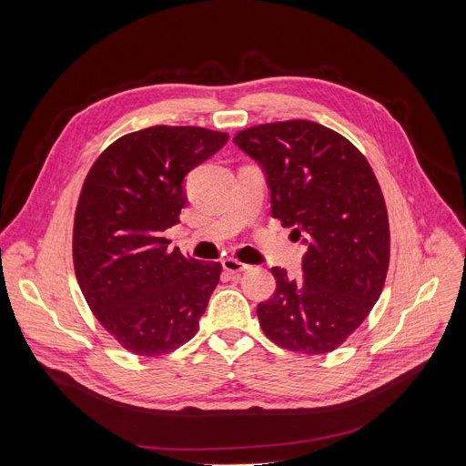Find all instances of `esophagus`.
<instances>
[{
    "label": "esophagus",
    "instance_id": "34e87169",
    "mask_svg": "<svg viewBox=\"0 0 466 466\" xmlns=\"http://www.w3.org/2000/svg\"><path fill=\"white\" fill-rule=\"evenodd\" d=\"M223 268H225V272H228L230 276H239L243 272L251 270L249 264H243V262H239L236 258H225L223 260Z\"/></svg>",
    "mask_w": 466,
    "mask_h": 466
}]
</instances>
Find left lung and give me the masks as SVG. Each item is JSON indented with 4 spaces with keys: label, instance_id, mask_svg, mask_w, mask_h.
I'll list each match as a JSON object with an SVG mask.
<instances>
[{
    "label": "left lung",
    "instance_id": "8db88e82",
    "mask_svg": "<svg viewBox=\"0 0 466 466\" xmlns=\"http://www.w3.org/2000/svg\"><path fill=\"white\" fill-rule=\"evenodd\" d=\"M234 143L264 171L272 215L308 246L302 278L272 268L276 290L257 306L274 344L334 351L369 317L389 268V218L374 171L357 147L311 120L241 130Z\"/></svg>",
    "mask_w": 466,
    "mask_h": 466
}]
</instances>
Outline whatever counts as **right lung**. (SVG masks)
<instances>
[{"label": "right lung", "instance_id": "obj_1", "mask_svg": "<svg viewBox=\"0 0 466 466\" xmlns=\"http://www.w3.org/2000/svg\"><path fill=\"white\" fill-rule=\"evenodd\" d=\"M228 141L200 127L118 137L83 183L73 223L76 276L96 319L134 355L158 357L198 332L220 262L169 249L187 204L185 176Z\"/></svg>", "mask_w": 466, "mask_h": 466}]
</instances>
